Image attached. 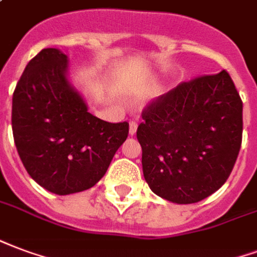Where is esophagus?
<instances>
[{"mask_svg": "<svg viewBox=\"0 0 257 257\" xmlns=\"http://www.w3.org/2000/svg\"><path fill=\"white\" fill-rule=\"evenodd\" d=\"M136 131H138V121L132 119V121L129 122V134L134 136V135L136 134Z\"/></svg>", "mask_w": 257, "mask_h": 257, "instance_id": "esophagus-1", "label": "esophagus"}]
</instances>
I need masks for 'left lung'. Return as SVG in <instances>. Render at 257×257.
<instances>
[{"label":"left lung","mask_w":257,"mask_h":257,"mask_svg":"<svg viewBox=\"0 0 257 257\" xmlns=\"http://www.w3.org/2000/svg\"><path fill=\"white\" fill-rule=\"evenodd\" d=\"M142 117L136 136L154 193L192 204L225 184L242 142V100L227 70L182 81Z\"/></svg>","instance_id":"left-lung-1"}]
</instances>
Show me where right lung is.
<instances>
[{
  "label": "right lung",
  "mask_w": 257,
  "mask_h": 257,
  "mask_svg": "<svg viewBox=\"0 0 257 257\" xmlns=\"http://www.w3.org/2000/svg\"><path fill=\"white\" fill-rule=\"evenodd\" d=\"M66 56L43 49L26 66L12 98V129L28 174L47 191L69 195L94 187L126 140L129 123L88 113L66 79Z\"/></svg>",
  "instance_id": "add662e5"
}]
</instances>
